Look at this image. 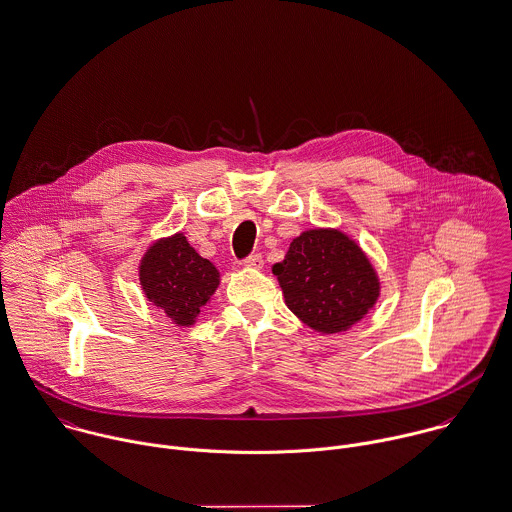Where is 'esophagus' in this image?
<instances>
[{
  "instance_id": "1",
  "label": "esophagus",
  "mask_w": 512,
  "mask_h": 512,
  "mask_svg": "<svg viewBox=\"0 0 512 512\" xmlns=\"http://www.w3.org/2000/svg\"><path fill=\"white\" fill-rule=\"evenodd\" d=\"M243 265L251 267V269H261L263 267V257L259 253H251L249 257L243 259Z\"/></svg>"
}]
</instances>
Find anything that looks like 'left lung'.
Instances as JSON below:
<instances>
[{
    "label": "left lung",
    "instance_id": "obj_1",
    "mask_svg": "<svg viewBox=\"0 0 512 512\" xmlns=\"http://www.w3.org/2000/svg\"><path fill=\"white\" fill-rule=\"evenodd\" d=\"M285 303L318 332L358 322L380 295V283L360 247L336 229H310L293 239L273 265Z\"/></svg>",
    "mask_w": 512,
    "mask_h": 512
}]
</instances>
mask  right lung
Masks as SVG:
<instances>
[{"mask_svg":"<svg viewBox=\"0 0 512 512\" xmlns=\"http://www.w3.org/2000/svg\"><path fill=\"white\" fill-rule=\"evenodd\" d=\"M140 283L150 303L176 324L190 326L215 293L219 273L178 233L148 249L140 265Z\"/></svg>","mask_w":512,"mask_h":512,"instance_id":"obj_1","label":"right lung"}]
</instances>
